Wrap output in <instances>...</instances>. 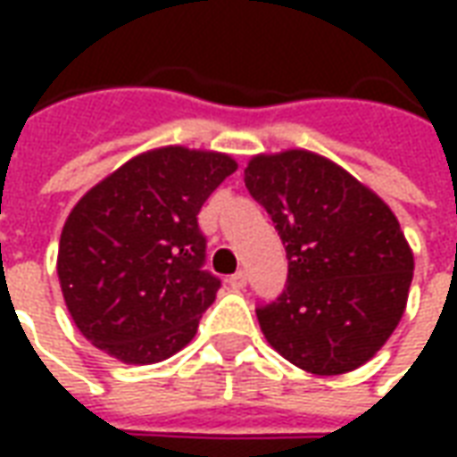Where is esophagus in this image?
<instances>
[{
	"label": "esophagus",
	"instance_id": "esophagus-1",
	"mask_svg": "<svg viewBox=\"0 0 457 457\" xmlns=\"http://www.w3.org/2000/svg\"><path fill=\"white\" fill-rule=\"evenodd\" d=\"M228 284L235 288V291H239V288L247 287V274H245V271H237V274H232V277L228 278Z\"/></svg>",
	"mask_w": 457,
	"mask_h": 457
}]
</instances>
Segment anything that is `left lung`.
I'll return each mask as SVG.
<instances>
[{"label": "left lung", "instance_id": "1", "mask_svg": "<svg viewBox=\"0 0 457 457\" xmlns=\"http://www.w3.org/2000/svg\"><path fill=\"white\" fill-rule=\"evenodd\" d=\"M245 186L287 247V291L257 308L267 343L318 377L353 372L399 326L413 252L392 208L336 161L257 154Z\"/></svg>", "mask_w": 457, "mask_h": 457}]
</instances>
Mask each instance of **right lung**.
Instances as JSON below:
<instances>
[{
	"label": "right lung",
	"mask_w": 457,
	"mask_h": 457,
	"mask_svg": "<svg viewBox=\"0 0 457 457\" xmlns=\"http://www.w3.org/2000/svg\"><path fill=\"white\" fill-rule=\"evenodd\" d=\"M237 161L220 151H144L85 193L65 220L58 281L90 343L154 364L193 340L220 278L203 269L198 212Z\"/></svg>",
	"instance_id": "1"
}]
</instances>
